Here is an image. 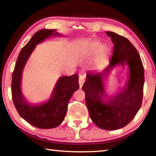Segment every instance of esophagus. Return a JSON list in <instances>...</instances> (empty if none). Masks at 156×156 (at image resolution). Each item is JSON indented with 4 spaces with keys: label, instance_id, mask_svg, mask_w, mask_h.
I'll list each match as a JSON object with an SVG mask.
<instances>
[{
    "label": "esophagus",
    "instance_id": "34e87169",
    "mask_svg": "<svg viewBox=\"0 0 156 156\" xmlns=\"http://www.w3.org/2000/svg\"><path fill=\"white\" fill-rule=\"evenodd\" d=\"M84 76L83 75H80L79 76V85H80V88H81L83 87V84L84 83Z\"/></svg>",
    "mask_w": 156,
    "mask_h": 156
}]
</instances>
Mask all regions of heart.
Returning a JSON list of instances; mask_svg holds the SVG:
<instances>
[{"instance_id":"obj_1","label":"heart","mask_w":156,"mask_h":156,"mask_svg":"<svg viewBox=\"0 0 156 156\" xmlns=\"http://www.w3.org/2000/svg\"><path fill=\"white\" fill-rule=\"evenodd\" d=\"M96 51L94 63L95 67H100L105 65L109 59L111 54V49L106 44H100L98 42H92L89 44L87 52L91 54Z\"/></svg>"}]
</instances>
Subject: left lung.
<instances>
[{
    "mask_svg": "<svg viewBox=\"0 0 156 156\" xmlns=\"http://www.w3.org/2000/svg\"><path fill=\"white\" fill-rule=\"evenodd\" d=\"M113 44L109 65L100 72H88L83 90L91 120L98 127L116 130L131 122L141 107L144 83V67L139 53L127 38L112 31H106ZM127 65L128 80L122 91L109 97L104 80L117 65Z\"/></svg>",
    "mask_w": 156,
    "mask_h": 156,
    "instance_id": "1",
    "label": "left lung"
}]
</instances>
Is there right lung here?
<instances>
[{
  "mask_svg": "<svg viewBox=\"0 0 156 156\" xmlns=\"http://www.w3.org/2000/svg\"><path fill=\"white\" fill-rule=\"evenodd\" d=\"M56 30H41L34 34L21 49L12 74V95L18 113L30 125L40 129L56 127L64 120L68 102L79 89L78 75L61 76L56 82L51 96L47 102L32 104L25 98L21 90L22 74L27 61L36 45L51 36H60Z\"/></svg>",
  "mask_w": 156,
  "mask_h": 156,
  "instance_id": "right-lung-1",
  "label": "right lung"
}]
</instances>
